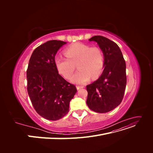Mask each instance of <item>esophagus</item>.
<instances>
[{
  "mask_svg": "<svg viewBox=\"0 0 153 153\" xmlns=\"http://www.w3.org/2000/svg\"><path fill=\"white\" fill-rule=\"evenodd\" d=\"M83 87H82V86H76V89L77 90H79L80 89H82Z\"/></svg>",
  "mask_w": 153,
  "mask_h": 153,
  "instance_id": "esophagus-1",
  "label": "esophagus"
}]
</instances>
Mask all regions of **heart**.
Masks as SVG:
<instances>
[{
    "label": "heart",
    "instance_id": "heart-1",
    "mask_svg": "<svg viewBox=\"0 0 153 153\" xmlns=\"http://www.w3.org/2000/svg\"><path fill=\"white\" fill-rule=\"evenodd\" d=\"M64 57L57 55L55 58V65L58 72L64 78H70L76 66L78 70L70 79L73 84L84 85L91 76L96 78L102 73L104 67V55L98 47L76 43L65 50Z\"/></svg>",
    "mask_w": 153,
    "mask_h": 153
}]
</instances>
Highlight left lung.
<instances>
[{"instance_id":"left-lung-1","label":"left lung","mask_w":153,"mask_h":153,"mask_svg":"<svg viewBox=\"0 0 153 153\" xmlns=\"http://www.w3.org/2000/svg\"><path fill=\"white\" fill-rule=\"evenodd\" d=\"M97 43L104 55V69L97 80L87 85V105L98 113H106L120 105L126 85V62L118 45L101 36L89 39Z\"/></svg>"}]
</instances>
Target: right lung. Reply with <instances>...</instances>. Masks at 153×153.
<instances>
[{
    "mask_svg": "<svg viewBox=\"0 0 153 153\" xmlns=\"http://www.w3.org/2000/svg\"><path fill=\"white\" fill-rule=\"evenodd\" d=\"M67 42L48 41L32 52L27 70V92L34 109L43 118L57 121L69 112L76 87L59 75L55 65L57 51Z\"/></svg>",
    "mask_w": 153,
    "mask_h": 153,
    "instance_id": "add662e5",
    "label": "right lung"
}]
</instances>
